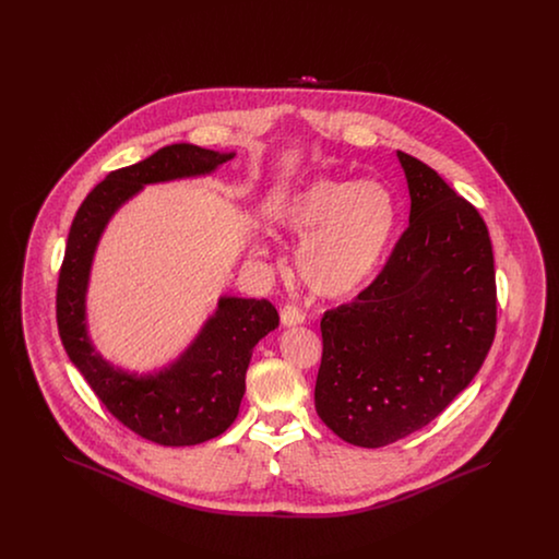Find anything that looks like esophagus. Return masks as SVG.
Returning <instances> with one entry per match:
<instances>
[{"instance_id": "34e87169", "label": "esophagus", "mask_w": 559, "mask_h": 559, "mask_svg": "<svg viewBox=\"0 0 559 559\" xmlns=\"http://www.w3.org/2000/svg\"><path fill=\"white\" fill-rule=\"evenodd\" d=\"M281 322H283V326H297L304 322V312L295 306H285L281 310Z\"/></svg>"}]
</instances>
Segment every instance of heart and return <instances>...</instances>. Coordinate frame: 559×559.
Wrapping results in <instances>:
<instances>
[{
	"instance_id": "b5f03b06",
	"label": "heart",
	"mask_w": 559,
	"mask_h": 559,
	"mask_svg": "<svg viewBox=\"0 0 559 559\" xmlns=\"http://www.w3.org/2000/svg\"><path fill=\"white\" fill-rule=\"evenodd\" d=\"M274 226L299 239L295 264L301 281L322 297L342 299L369 287L399 226L392 190L374 180L317 178L281 201ZM255 255H267L258 240Z\"/></svg>"
}]
</instances>
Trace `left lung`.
Wrapping results in <instances>:
<instances>
[{
	"label": "left lung",
	"instance_id": "obj_1",
	"mask_svg": "<svg viewBox=\"0 0 559 559\" xmlns=\"http://www.w3.org/2000/svg\"><path fill=\"white\" fill-rule=\"evenodd\" d=\"M411 213L388 264L324 312L314 404L354 447L426 427L479 371L497 329L495 258L478 210L424 160L400 153Z\"/></svg>",
	"mask_w": 559,
	"mask_h": 559
}]
</instances>
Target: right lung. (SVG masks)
<instances>
[{
  "label": "right lung",
  "mask_w": 559,
  "mask_h": 559,
  "mask_svg": "<svg viewBox=\"0 0 559 559\" xmlns=\"http://www.w3.org/2000/svg\"><path fill=\"white\" fill-rule=\"evenodd\" d=\"M235 155L180 142L110 171L81 203L67 239L56 292L62 346L108 411L138 436L163 447H194L233 426L251 352L278 326V312L267 299L222 295L215 312L174 362L138 374L110 365L90 340L85 297L92 264L110 217L142 188L210 176Z\"/></svg>",
  "instance_id": "add662e5"
}]
</instances>
